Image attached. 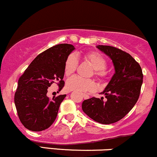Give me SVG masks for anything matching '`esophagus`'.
I'll return each mask as SVG.
<instances>
[{
	"label": "esophagus",
	"instance_id": "1",
	"mask_svg": "<svg viewBox=\"0 0 157 157\" xmlns=\"http://www.w3.org/2000/svg\"><path fill=\"white\" fill-rule=\"evenodd\" d=\"M83 97H84V99H89V96L88 94H83Z\"/></svg>",
	"mask_w": 157,
	"mask_h": 157
}]
</instances>
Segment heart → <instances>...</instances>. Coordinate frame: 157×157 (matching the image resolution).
Masks as SVG:
<instances>
[{
	"mask_svg": "<svg viewBox=\"0 0 157 157\" xmlns=\"http://www.w3.org/2000/svg\"><path fill=\"white\" fill-rule=\"evenodd\" d=\"M83 58L86 61L93 67L94 75L98 80H103L108 75V71L106 70L107 60L103 55L98 52H91L85 54ZM79 62L76 55H69L66 59L64 63V73L65 75L70 77L74 75L76 71ZM66 87L70 91H76L79 92L85 91H93L97 89V85L93 80L90 79H82L79 77H73L68 80L66 83Z\"/></svg>",
	"mask_w": 157,
	"mask_h": 157,
	"instance_id": "heart-1",
	"label": "heart"
}]
</instances>
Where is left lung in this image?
<instances>
[{
	"instance_id": "1",
	"label": "left lung",
	"mask_w": 157,
	"mask_h": 157,
	"mask_svg": "<svg viewBox=\"0 0 157 157\" xmlns=\"http://www.w3.org/2000/svg\"><path fill=\"white\" fill-rule=\"evenodd\" d=\"M97 47L112 60L115 74L100 93L105 101L103 97H93L82 102V109L94 121L108 125L118 122L133 109L140 97L143 75L140 64L127 52L111 46Z\"/></svg>"
}]
</instances>
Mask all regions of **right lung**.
<instances>
[{
	"label": "right lung",
	"instance_id": "add662e5",
	"mask_svg": "<svg viewBox=\"0 0 157 157\" xmlns=\"http://www.w3.org/2000/svg\"><path fill=\"white\" fill-rule=\"evenodd\" d=\"M75 49L73 45L57 44L39 54L20 77L15 94V104L20 121L32 131L49 128L57 116L66 94L50 99L48 87L64 86V63Z\"/></svg>",
	"mask_w": 157,
	"mask_h": 157
}]
</instances>
